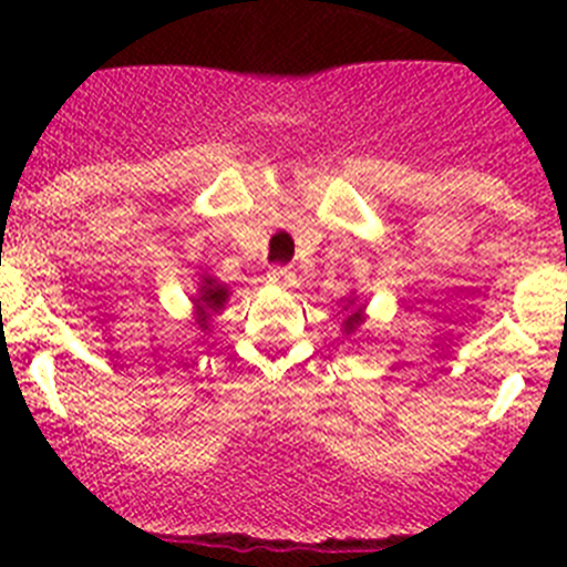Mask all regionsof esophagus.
I'll return each mask as SVG.
<instances>
[{"label":"esophagus","mask_w":567,"mask_h":567,"mask_svg":"<svg viewBox=\"0 0 567 567\" xmlns=\"http://www.w3.org/2000/svg\"><path fill=\"white\" fill-rule=\"evenodd\" d=\"M267 278L272 280V284H278V287H292L295 284V272L289 267H272L267 272Z\"/></svg>","instance_id":"obj_1"}]
</instances>
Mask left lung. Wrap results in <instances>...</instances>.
<instances>
[{
  "label": "left lung",
  "mask_w": 567,
  "mask_h": 567,
  "mask_svg": "<svg viewBox=\"0 0 567 567\" xmlns=\"http://www.w3.org/2000/svg\"><path fill=\"white\" fill-rule=\"evenodd\" d=\"M358 323H360V309H358V312L349 315V318H346V329H354V327H358Z\"/></svg>",
  "instance_id": "1"
}]
</instances>
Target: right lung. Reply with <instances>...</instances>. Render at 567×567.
I'll return each mask as SVG.
<instances>
[{"instance_id": "right-lung-1", "label": "right lung", "mask_w": 567, "mask_h": 567, "mask_svg": "<svg viewBox=\"0 0 567 567\" xmlns=\"http://www.w3.org/2000/svg\"><path fill=\"white\" fill-rule=\"evenodd\" d=\"M224 300H227V289L218 287L215 280H207V287L202 289V298H198V309H202V315H207L209 309L218 312L224 307Z\"/></svg>"}]
</instances>
